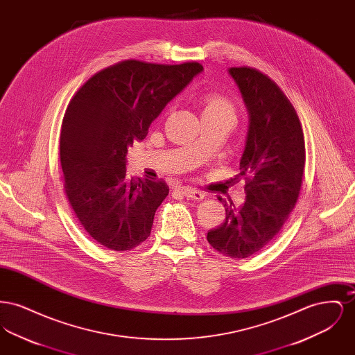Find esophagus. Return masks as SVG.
<instances>
[{
  "label": "esophagus",
  "mask_w": 355,
  "mask_h": 355,
  "mask_svg": "<svg viewBox=\"0 0 355 355\" xmlns=\"http://www.w3.org/2000/svg\"><path fill=\"white\" fill-rule=\"evenodd\" d=\"M180 191L185 196L186 198H190V200H194V201H201L205 198L203 193H201L200 190L193 189V187H181Z\"/></svg>",
  "instance_id": "obj_1"
}]
</instances>
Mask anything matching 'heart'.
<instances>
[{
  "label": "heart",
  "mask_w": 355,
  "mask_h": 355,
  "mask_svg": "<svg viewBox=\"0 0 355 355\" xmlns=\"http://www.w3.org/2000/svg\"><path fill=\"white\" fill-rule=\"evenodd\" d=\"M202 112L210 114H229L233 116V106L218 93H207L202 97Z\"/></svg>",
  "instance_id": "1"
}]
</instances>
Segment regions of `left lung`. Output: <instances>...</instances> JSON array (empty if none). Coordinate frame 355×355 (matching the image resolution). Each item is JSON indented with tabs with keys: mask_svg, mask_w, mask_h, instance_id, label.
Listing matches in <instances>:
<instances>
[{
	"mask_svg": "<svg viewBox=\"0 0 355 355\" xmlns=\"http://www.w3.org/2000/svg\"><path fill=\"white\" fill-rule=\"evenodd\" d=\"M249 114L241 177L246 201L236 207L218 197L226 220L207 233L218 253L242 259L263 249L279 233L294 209L302 185L304 132L300 119L279 86L259 70L230 68Z\"/></svg>",
	"mask_w": 355,
	"mask_h": 355,
	"instance_id": "1",
	"label": "left lung"
}]
</instances>
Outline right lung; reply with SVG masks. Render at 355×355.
<instances>
[{
  "label": "right lung",
  "instance_id": "1",
  "mask_svg": "<svg viewBox=\"0 0 355 355\" xmlns=\"http://www.w3.org/2000/svg\"><path fill=\"white\" fill-rule=\"evenodd\" d=\"M202 70L198 62L126 60L94 74L69 102L60 135L64 187L76 217L102 246L126 252L150 236L169 186L129 178L128 148L145 139L153 121Z\"/></svg>",
  "mask_w": 355,
  "mask_h": 355
}]
</instances>
